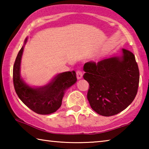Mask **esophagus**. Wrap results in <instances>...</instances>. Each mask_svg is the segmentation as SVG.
I'll list each match as a JSON object with an SVG mask.
<instances>
[{
	"instance_id": "obj_1",
	"label": "esophagus",
	"mask_w": 149,
	"mask_h": 149,
	"mask_svg": "<svg viewBox=\"0 0 149 149\" xmlns=\"http://www.w3.org/2000/svg\"><path fill=\"white\" fill-rule=\"evenodd\" d=\"M76 76L78 79H81L83 77V73L80 71V70H77L76 72Z\"/></svg>"
}]
</instances>
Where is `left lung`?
<instances>
[{"mask_svg": "<svg viewBox=\"0 0 149 149\" xmlns=\"http://www.w3.org/2000/svg\"><path fill=\"white\" fill-rule=\"evenodd\" d=\"M84 78L89 84L87 99L97 114L111 116L125 110L137 95L139 71L135 55L122 50L121 56L84 65Z\"/></svg>", "mask_w": 149, "mask_h": 149, "instance_id": "8db88e82", "label": "left lung"}]
</instances>
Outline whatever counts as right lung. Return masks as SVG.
Listing matches in <instances>:
<instances>
[{"label":"right lung","instance_id":"right-lung-1","mask_svg":"<svg viewBox=\"0 0 149 149\" xmlns=\"http://www.w3.org/2000/svg\"><path fill=\"white\" fill-rule=\"evenodd\" d=\"M18 52L13 68V81L15 91L19 99L33 112L39 114H50L61 107L64 93L77 81L74 71L57 74L51 81L42 87H33L27 84L20 75V65L25 45Z\"/></svg>","mask_w":149,"mask_h":149}]
</instances>
